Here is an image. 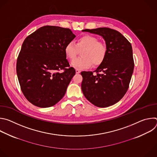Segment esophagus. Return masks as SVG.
Masks as SVG:
<instances>
[{
	"instance_id": "esophagus-1",
	"label": "esophagus",
	"mask_w": 157,
	"mask_h": 157,
	"mask_svg": "<svg viewBox=\"0 0 157 157\" xmlns=\"http://www.w3.org/2000/svg\"><path fill=\"white\" fill-rule=\"evenodd\" d=\"M76 73L77 74H79V73H81V71H80L79 70H78V69H76Z\"/></svg>"
}]
</instances>
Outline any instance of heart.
Returning <instances> with one entry per match:
<instances>
[{"label": "heart", "mask_w": 157, "mask_h": 157, "mask_svg": "<svg viewBox=\"0 0 157 157\" xmlns=\"http://www.w3.org/2000/svg\"><path fill=\"white\" fill-rule=\"evenodd\" d=\"M83 49L82 57L74 60L71 66L78 69L87 68L93 63L94 66L101 64L107 54V47L102 41H99L94 36L85 35L79 37L76 44L70 41L66 44L64 53L67 58L73 60L77 57L79 50Z\"/></svg>", "instance_id": "1"}]
</instances>
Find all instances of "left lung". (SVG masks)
Here are the masks:
<instances>
[{
	"label": "left lung",
	"mask_w": 157,
	"mask_h": 157,
	"mask_svg": "<svg viewBox=\"0 0 157 157\" xmlns=\"http://www.w3.org/2000/svg\"><path fill=\"white\" fill-rule=\"evenodd\" d=\"M98 34L105 41L107 54L94 71H82L81 89L85 98L93 104L106 107L119 102L127 93L134 68L130 43L118 31L102 27L85 29Z\"/></svg>",
	"instance_id": "left-lung-1"
}]
</instances>
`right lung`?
<instances>
[{
  "label": "right lung",
  "instance_id": "right-lung-1",
  "mask_svg": "<svg viewBox=\"0 0 157 157\" xmlns=\"http://www.w3.org/2000/svg\"><path fill=\"white\" fill-rule=\"evenodd\" d=\"M75 36L69 29L47 25L25 39L16 70L22 93L34 105L52 107L64 96L76 73L64 48Z\"/></svg>",
  "mask_w": 157,
  "mask_h": 157
}]
</instances>
